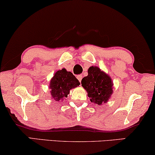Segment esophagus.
<instances>
[{
    "label": "esophagus",
    "instance_id": "obj_1",
    "mask_svg": "<svg viewBox=\"0 0 155 155\" xmlns=\"http://www.w3.org/2000/svg\"><path fill=\"white\" fill-rule=\"evenodd\" d=\"M77 78L80 82H81V80L82 79V75H77Z\"/></svg>",
    "mask_w": 155,
    "mask_h": 155
}]
</instances>
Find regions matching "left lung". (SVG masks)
I'll use <instances>...</instances> for the list:
<instances>
[{"label":"left lung","mask_w":155,"mask_h":155,"mask_svg":"<svg viewBox=\"0 0 155 155\" xmlns=\"http://www.w3.org/2000/svg\"><path fill=\"white\" fill-rule=\"evenodd\" d=\"M81 84L87 92L90 101L98 105L107 102L113 92L111 79L96 66L88 69V75L82 78Z\"/></svg>","instance_id":"left-lung-1"}]
</instances>
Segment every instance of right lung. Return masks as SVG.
I'll list each match as a JSON object with an SVG mask.
<instances>
[{"label": "right lung", "instance_id": "add662e5", "mask_svg": "<svg viewBox=\"0 0 155 155\" xmlns=\"http://www.w3.org/2000/svg\"><path fill=\"white\" fill-rule=\"evenodd\" d=\"M79 85L80 82L71 72H68L64 68L58 71L50 82L51 98L58 101L62 100L68 97L70 90Z\"/></svg>", "mask_w": 155, "mask_h": 155}]
</instances>
